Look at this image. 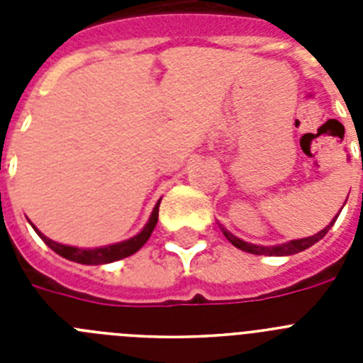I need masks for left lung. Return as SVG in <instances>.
<instances>
[{
    "label": "left lung",
    "instance_id": "obj_1",
    "mask_svg": "<svg viewBox=\"0 0 363 363\" xmlns=\"http://www.w3.org/2000/svg\"><path fill=\"white\" fill-rule=\"evenodd\" d=\"M336 218L338 216H335V220H333L331 223L325 227V229L320 230V233H316L314 236H309V238H300V240H291V242L280 243V245H255V243H247V242H243V240L236 238L234 234H230L225 227H221V233L225 234V238L229 240L234 247H238V249H242V251H245V252H251V255L291 256V255H296V252L306 251V249H309L311 245H314L316 242H320V240H322L323 236L327 234V230L331 229L333 223L336 221Z\"/></svg>",
    "mask_w": 363,
    "mask_h": 363
}]
</instances>
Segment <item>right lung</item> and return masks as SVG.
Masks as SVG:
<instances>
[{
	"instance_id": "right-lung-1",
	"label": "right lung",
	"mask_w": 363,
	"mask_h": 363,
	"mask_svg": "<svg viewBox=\"0 0 363 363\" xmlns=\"http://www.w3.org/2000/svg\"><path fill=\"white\" fill-rule=\"evenodd\" d=\"M162 201V200H160ZM160 201L154 207L152 214H150L149 221H147V225L143 227L136 236L133 238L125 240V242H118L112 243V245H105V247H94V249H79V247H72V245H63V243L52 242L50 238H47L43 233L34 227V230L38 233L41 240H43L47 245L52 249L54 252H57L63 258L70 259V262H78V264L83 265H101V264H111V262H116V259H123L127 256L134 255L136 251H140L143 245H145L147 240L150 238V234H152L154 227L158 223V209H160Z\"/></svg>"
}]
</instances>
